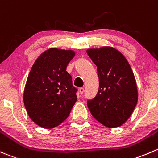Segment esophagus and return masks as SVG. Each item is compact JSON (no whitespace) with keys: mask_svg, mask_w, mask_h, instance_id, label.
<instances>
[{"mask_svg":"<svg viewBox=\"0 0 158 158\" xmlns=\"http://www.w3.org/2000/svg\"><path fill=\"white\" fill-rule=\"evenodd\" d=\"M79 93H80L81 94H83V92H84V88H79Z\"/></svg>","mask_w":158,"mask_h":158,"instance_id":"1","label":"esophagus"}]
</instances>
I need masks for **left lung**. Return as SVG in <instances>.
Wrapping results in <instances>:
<instances>
[{
  "instance_id": "left-lung-1",
  "label": "left lung",
  "mask_w": 158,
  "mask_h": 158,
  "mask_svg": "<svg viewBox=\"0 0 158 158\" xmlns=\"http://www.w3.org/2000/svg\"><path fill=\"white\" fill-rule=\"evenodd\" d=\"M86 51L97 66L99 77L98 92L94 98L88 101V107L94 118L104 127H120L132 115L138 102L132 68L123 54L113 47Z\"/></svg>"
}]
</instances>
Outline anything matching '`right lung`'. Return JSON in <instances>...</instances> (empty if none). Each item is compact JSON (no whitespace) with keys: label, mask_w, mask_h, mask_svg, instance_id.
<instances>
[{"label":"right lung","mask_w":158,"mask_h":158,"mask_svg":"<svg viewBox=\"0 0 158 158\" xmlns=\"http://www.w3.org/2000/svg\"><path fill=\"white\" fill-rule=\"evenodd\" d=\"M73 50L52 48L39 56L28 76L23 92L27 114L35 124L52 129L62 123L76 103V89L66 66Z\"/></svg>","instance_id":"add662e5"}]
</instances>
